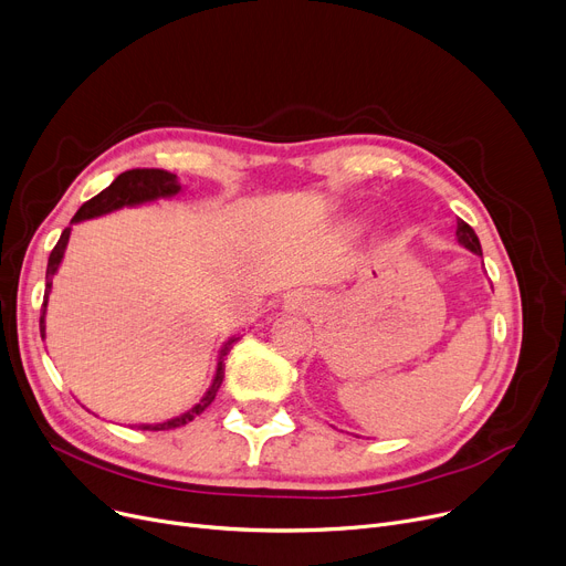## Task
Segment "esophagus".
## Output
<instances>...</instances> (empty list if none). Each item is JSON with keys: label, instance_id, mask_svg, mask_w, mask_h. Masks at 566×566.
Here are the masks:
<instances>
[{"label": "esophagus", "instance_id": "obj_1", "mask_svg": "<svg viewBox=\"0 0 566 566\" xmlns=\"http://www.w3.org/2000/svg\"><path fill=\"white\" fill-rule=\"evenodd\" d=\"M316 305H318V303H316V295L305 293V291L291 293L289 301H286V307H289L291 312H312Z\"/></svg>", "mask_w": 566, "mask_h": 566}]
</instances>
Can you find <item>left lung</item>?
<instances>
[{"label": "left lung", "mask_w": 566, "mask_h": 566, "mask_svg": "<svg viewBox=\"0 0 566 566\" xmlns=\"http://www.w3.org/2000/svg\"><path fill=\"white\" fill-rule=\"evenodd\" d=\"M457 241H459V245H463L465 250H470V252H474L478 256H482V245H480L478 233H474L472 227L465 224L463 220H457Z\"/></svg>", "instance_id": "left-lung-1"}]
</instances>
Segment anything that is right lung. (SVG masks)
<instances>
[{"instance_id": "right-lung-1", "label": "right lung", "mask_w": 566, "mask_h": 566, "mask_svg": "<svg viewBox=\"0 0 566 566\" xmlns=\"http://www.w3.org/2000/svg\"><path fill=\"white\" fill-rule=\"evenodd\" d=\"M178 192H181V184H178L176 174H171V171H165V169H130V171L118 174L103 192H98L96 197L84 201L80 206V211L73 216L71 224L114 213V211H118V208H126V206L130 208V206L151 203V201H158V199H169V197H174ZM69 238H71V227H66L64 233L59 235V241H56V245H54V250L50 252V259H48L45 295H43V307H41V337H45V312H48V298H50V291H52V277L56 275L59 265H62V259H64V252H66V245H69ZM233 342H238L235 335L229 337L222 344V348L218 353L216 376H213L211 385H208L206 395L199 399V403H195L190 410L176 415V418H171L167 422L139 424L137 429H142V431H167V429L184 427V424L192 422L197 415H201L208 406H211L216 395H218V390H220V385H222L224 358H227V353H229Z\"/></svg>"}]
</instances>
